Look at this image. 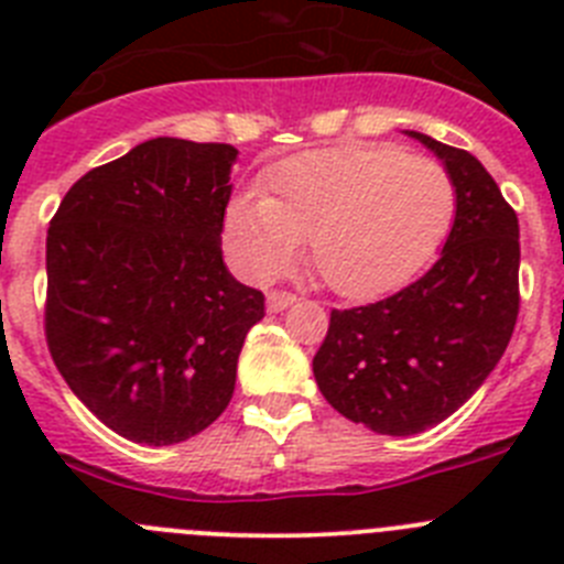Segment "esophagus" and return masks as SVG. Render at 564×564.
<instances>
[{"label":"esophagus","instance_id":"1","mask_svg":"<svg viewBox=\"0 0 564 564\" xmlns=\"http://www.w3.org/2000/svg\"><path fill=\"white\" fill-rule=\"evenodd\" d=\"M293 302H296V293H288V291H271V293H268V311H271V313L285 311V307H291Z\"/></svg>","mask_w":564,"mask_h":564}]
</instances>
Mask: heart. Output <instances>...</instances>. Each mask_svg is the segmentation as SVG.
<instances>
[{
  "mask_svg": "<svg viewBox=\"0 0 564 564\" xmlns=\"http://www.w3.org/2000/svg\"><path fill=\"white\" fill-rule=\"evenodd\" d=\"M457 220V186L430 158L390 143H338L268 169L265 197L228 203L223 246L242 276L268 282L311 239L330 291L370 299L415 276Z\"/></svg>",
  "mask_w": 564,
  "mask_h": 564,
  "instance_id": "obj_1",
  "label": "heart"
}]
</instances>
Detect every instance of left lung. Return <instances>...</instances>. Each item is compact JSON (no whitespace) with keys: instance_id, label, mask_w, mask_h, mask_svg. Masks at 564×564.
I'll return each mask as SVG.
<instances>
[{"instance_id":"1","label":"left lung","mask_w":564,"mask_h":564,"mask_svg":"<svg viewBox=\"0 0 564 564\" xmlns=\"http://www.w3.org/2000/svg\"><path fill=\"white\" fill-rule=\"evenodd\" d=\"M457 186V220L417 282L372 305L333 311L313 376L333 410L378 435H417L480 390L520 313V223L466 149L410 132Z\"/></svg>"}]
</instances>
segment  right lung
<instances>
[{
    "label": "right lung",
    "mask_w": 564,
    "mask_h": 564,
    "mask_svg": "<svg viewBox=\"0 0 564 564\" xmlns=\"http://www.w3.org/2000/svg\"><path fill=\"white\" fill-rule=\"evenodd\" d=\"M231 143L152 138L93 169L47 228L44 336L58 372L104 426L172 446L234 395L262 291L223 262Z\"/></svg>",
    "instance_id": "add662e5"
}]
</instances>
